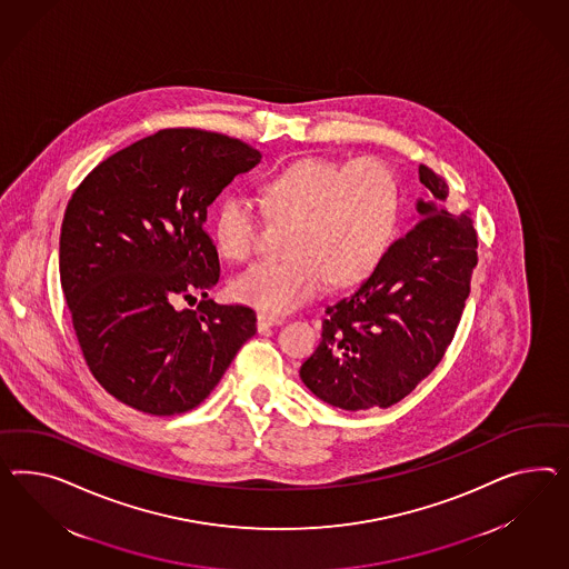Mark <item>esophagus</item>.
<instances>
[{"label":"esophagus","mask_w":569,"mask_h":569,"mask_svg":"<svg viewBox=\"0 0 569 569\" xmlns=\"http://www.w3.org/2000/svg\"><path fill=\"white\" fill-rule=\"evenodd\" d=\"M283 323V319L281 317H273V315H264V312H261L259 315V321H257V325H259V331H267V329H271V327H276V325Z\"/></svg>","instance_id":"34e87169"}]
</instances>
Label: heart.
<instances>
[{"label":"heart","instance_id":"obj_1","mask_svg":"<svg viewBox=\"0 0 569 569\" xmlns=\"http://www.w3.org/2000/svg\"><path fill=\"white\" fill-rule=\"evenodd\" d=\"M264 199L277 216L296 217L293 257L250 264L231 292L267 315L302 307L331 281L353 286L367 279L389 250L400 216L398 180L379 159L348 166L325 157L298 159L269 178ZM259 228V213L242 192L217 204L213 240L226 259H248Z\"/></svg>","mask_w":569,"mask_h":569}]
</instances>
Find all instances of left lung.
I'll return each mask as SVG.
<instances>
[{"label":"left lung","instance_id":"left-lung-1","mask_svg":"<svg viewBox=\"0 0 569 569\" xmlns=\"http://www.w3.org/2000/svg\"><path fill=\"white\" fill-rule=\"evenodd\" d=\"M430 199L416 200L415 228L385 252L356 292L325 308L323 338L300 379L341 410L389 408L441 362L460 323L477 267L470 213L446 209L447 186L418 168Z\"/></svg>","mask_w":569,"mask_h":569}]
</instances>
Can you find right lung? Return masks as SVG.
Masks as SVG:
<instances>
[{"instance_id": "1", "label": "right lung", "mask_w": 569, "mask_h": 569, "mask_svg": "<svg viewBox=\"0 0 569 569\" xmlns=\"http://www.w3.org/2000/svg\"><path fill=\"white\" fill-rule=\"evenodd\" d=\"M262 154L194 128L159 130L108 157L63 213L60 277L80 350L116 400L153 416L197 408L219 383L257 315L207 298L219 257L207 209ZM203 300L194 311L180 298Z\"/></svg>"}]
</instances>
